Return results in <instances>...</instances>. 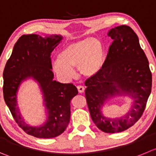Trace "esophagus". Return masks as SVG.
<instances>
[{"instance_id": "obj_1", "label": "esophagus", "mask_w": 156, "mask_h": 156, "mask_svg": "<svg viewBox=\"0 0 156 156\" xmlns=\"http://www.w3.org/2000/svg\"><path fill=\"white\" fill-rule=\"evenodd\" d=\"M77 90H78V92L80 93H83L85 91V88L83 86H77Z\"/></svg>"}]
</instances>
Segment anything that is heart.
Segmentation results:
<instances>
[{
    "instance_id": "obj_1",
    "label": "heart",
    "mask_w": 156,
    "mask_h": 156,
    "mask_svg": "<svg viewBox=\"0 0 156 156\" xmlns=\"http://www.w3.org/2000/svg\"><path fill=\"white\" fill-rule=\"evenodd\" d=\"M58 58L53 63V69L65 79L73 76V68H78L84 77L94 76L102 70L106 60L103 45L95 38H87L69 44L60 52Z\"/></svg>"
}]
</instances>
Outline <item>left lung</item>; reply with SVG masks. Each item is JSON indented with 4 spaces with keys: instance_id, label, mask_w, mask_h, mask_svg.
Here are the masks:
<instances>
[{
    "instance_id": "obj_1",
    "label": "left lung",
    "mask_w": 156,
    "mask_h": 156,
    "mask_svg": "<svg viewBox=\"0 0 156 156\" xmlns=\"http://www.w3.org/2000/svg\"><path fill=\"white\" fill-rule=\"evenodd\" d=\"M113 41L102 70L85 83L86 99L95 125L104 133L125 131L140 119L152 90V73L139 38L130 27H115L108 33ZM115 94L133 99L131 109L120 118L105 117L101 112L105 101Z\"/></svg>"
}]
</instances>
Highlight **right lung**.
<instances>
[{"mask_svg": "<svg viewBox=\"0 0 156 156\" xmlns=\"http://www.w3.org/2000/svg\"><path fill=\"white\" fill-rule=\"evenodd\" d=\"M60 35L42 37L23 35L17 40L4 67L3 93L6 104L19 126L28 135L42 139L57 137L65 131L70 119V100L78 93L73 83L53 80L50 55L62 40ZM28 78L38 82L44 94L48 119L44 125L27 124L16 106L20 83Z\"/></svg>", "mask_w": 156, "mask_h": 156, "instance_id": "add662e5", "label": "right lung"}]
</instances>
